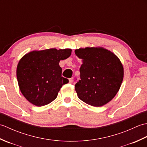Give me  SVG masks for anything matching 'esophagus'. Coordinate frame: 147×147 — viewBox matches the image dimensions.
Segmentation results:
<instances>
[{
	"label": "esophagus",
	"instance_id": "obj_1",
	"mask_svg": "<svg viewBox=\"0 0 147 147\" xmlns=\"http://www.w3.org/2000/svg\"><path fill=\"white\" fill-rule=\"evenodd\" d=\"M73 82V78H71L69 79V83H72Z\"/></svg>",
	"mask_w": 147,
	"mask_h": 147
}]
</instances>
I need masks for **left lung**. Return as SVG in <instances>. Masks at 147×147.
<instances>
[{
  "label": "left lung",
  "instance_id": "obj_1",
  "mask_svg": "<svg viewBox=\"0 0 147 147\" xmlns=\"http://www.w3.org/2000/svg\"><path fill=\"white\" fill-rule=\"evenodd\" d=\"M82 59L80 78L75 85L78 98L86 104L101 107L117 94L123 82L124 68L113 52L103 47L75 50Z\"/></svg>",
  "mask_w": 147,
  "mask_h": 147
}]
</instances>
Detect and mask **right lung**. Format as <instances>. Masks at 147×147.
I'll list each match as a JSON object with an SVG mask.
<instances>
[{"label":"right lung","instance_id":"right-lung-1","mask_svg":"<svg viewBox=\"0 0 147 147\" xmlns=\"http://www.w3.org/2000/svg\"><path fill=\"white\" fill-rule=\"evenodd\" d=\"M71 49H50L27 53L19 61L16 76L21 92L31 104L47 105L57 98L69 80L62 76L61 60L68 58Z\"/></svg>","mask_w":147,"mask_h":147}]
</instances>
